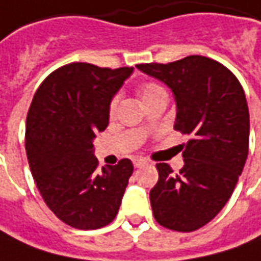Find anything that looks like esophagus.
Segmentation results:
<instances>
[{"label": "esophagus", "mask_w": 261, "mask_h": 261, "mask_svg": "<svg viewBox=\"0 0 261 261\" xmlns=\"http://www.w3.org/2000/svg\"><path fill=\"white\" fill-rule=\"evenodd\" d=\"M133 163H134V167H141V166H144L147 162H146L144 159H134V160H133Z\"/></svg>", "instance_id": "1"}]
</instances>
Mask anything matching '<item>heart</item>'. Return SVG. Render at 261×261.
<instances>
[{
  "label": "heart",
  "instance_id": "obj_1",
  "mask_svg": "<svg viewBox=\"0 0 261 261\" xmlns=\"http://www.w3.org/2000/svg\"><path fill=\"white\" fill-rule=\"evenodd\" d=\"M139 92H140V96H141V99H143V102H144V105H147L148 102H151L153 99H156V98L162 96V95H167L165 86H162L160 84H158V82H151V81H150V82H144L143 85L140 86ZM118 101H120L118 95L113 96V99L110 101V105H108V113H110L111 117H113L114 114L117 113Z\"/></svg>",
  "mask_w": 261,
  "mask_h": 261
}]
</instances>
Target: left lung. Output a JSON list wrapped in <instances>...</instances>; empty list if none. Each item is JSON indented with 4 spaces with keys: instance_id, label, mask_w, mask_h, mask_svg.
Returning <instances> with one entry per match:
<instances>
[{
    "instance_id": "obj_1",
    "label": "left lung",
    "mask_w": 261,
    "mask_h": 261,
    "mask_svg": "<svg viewBox=\"0 0 261 261\" xmlns=\"http://www.w3.org/2000/svg\"><path fill=\"white\" fill-rule=\"evenodd\" d=\"M140 70L163 81L175 94V130L188 134L185 166L173 173L158 163L159 180L150 191L153 215L162 227L191 232L224 208L248 154L250 117L236 75L205 56L172 63H141Z\"/></svg>"
}]
</instances>
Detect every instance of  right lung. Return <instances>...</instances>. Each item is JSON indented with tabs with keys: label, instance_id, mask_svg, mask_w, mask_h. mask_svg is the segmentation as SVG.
I'll return each instance as SVG.
<instances>
[{
	"label": "right lung",
	"instance_id": "obj_1",
	"mask_svg": "<svg viewBox=\"0 0 261 261\" xmlns=\"http://www.w3.org/2000/svg\"><path fill=\"white\" fill-rule=\"evenodd\" d=\"M131 72L73 62L51 72L33 98L25 122L33 179L50 211L73 228H102L120 210L133 163L122 159L99 172L92 140Z\"/></svg>",
	"mask_w": 261,
	"mask_h": 261
}]
</instances>
